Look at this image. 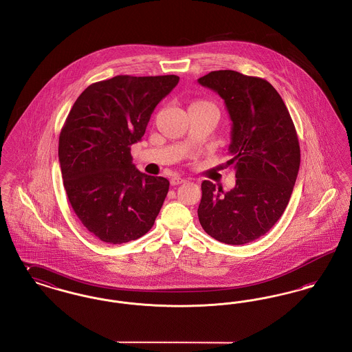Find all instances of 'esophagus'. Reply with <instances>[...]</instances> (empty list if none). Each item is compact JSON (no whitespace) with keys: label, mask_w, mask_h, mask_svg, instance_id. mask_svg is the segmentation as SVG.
<instances>
[{"label":"esophagus","mask_w":352,"mask_h":352,"mask_svg":"<svg viewBox=\"0 0 352 352\" xmlns=\"http://www.w3.org/2000/svg\"><path fill=\"white\" fill-rule=\"evenodd\" d=\"M184 182H186V179L181 178V177H174L170 181V184H173V186H178V184H184Z\"/></svg>","instance_id":"obj_1"}]
</instances>
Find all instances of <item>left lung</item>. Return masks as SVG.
<instances>
[{
  "instance_id": "1",
  "label": "left lung",
  "mask_w": 352,
  "mask_h": 352,
  "mask_svg": "<svg viewBox=\"0 0 352 352\" xmlns=\"http://www.w3.org/2000/svg\"><path fill=\"white\" fill-rule=\"evenodd\" d=\"M226 102L232 120L236 184L228 192L203 181L198 218L224 244L241 245L267 234L284 214L301 162L298 135L280 94L265 79L232 69L198 79Z\"/></svg>"
}]
</instances>
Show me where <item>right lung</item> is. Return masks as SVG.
<instances>
[{
    "label": "right lung",
    "instance_id": "obj_1",
    "mask_svg": "<svg viewBox=\"0 0 352 352\" xmlns=\"http://www.w3.org/2000/svg\"><path fill=\"white\" fill-rule=\"evenodd\" d=\"M177 75H118L88 85L59 134V164L68 201L84 227L109 244L149 232L168 181L138 171L131 146L178 84Z\"/></svg>",
    "mask_w": 352,
    "mask_h": 352
}]
</instances>
